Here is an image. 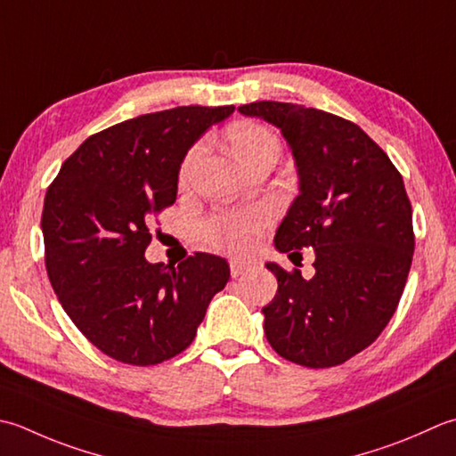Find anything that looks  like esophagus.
Wrapping results in <instances>:
<instances>
[{
	"label": "esophagus",
	"mask_w": 456,
	"mask_h": 456,
	"mask_svg": "<svg viewBox=\"0 0 456 456\" xmlns=\"http://www.w3.org/2000/svg\"><path fill=\"white\" fill-rule=\"evenodd\" d=\"M255 261L253 258H231L229 261V266H231V274L235 276H240L243 273H247V271H251V269H255Z\"/></svg>",
	"instance_id": "obj_1"
}]
</instances>
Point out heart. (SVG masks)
<instances>
[{"mask_svg": "<svg viewBox=\"0 0 456 456\" xmlns=\"http://www.w3.org/2000/svg\"><path fill=\"white\" fill-rule=\"evenodd\" d=\"M231 144L240 162H247L248 158L258 154L265 148H276V142L273 134L256 126V124H247V126H237L231 132ZM205 151V142L195 144L187 156L183 158L180 167V182L187 183L198 167L200 159ZM269 223V216L263 209H253L245 213H229V216H217L201 223L200 233L205 239V243L211 247L221 248V251L229 253H240L251 247L253 239L261 233Z\"/></svg>", "mask_w": 456, "mask_h": 456, "instance_id": "obj_1", "label": "heart"}]
</instances>
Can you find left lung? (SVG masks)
Here are the masks:
<instances>
[{
  "instance_id": "obj_1",
  "label": "left lung",
  "mask_w": 456,
  "mask_h": 456,
  "mask_svg": "<svg viewBox=\"0 0 456 456\" xmlns=\"http://www.w3.org/2000/svg\"><path fill=\"white\" fill-rule=\"evenodd\" d=\"M239 112L281 130L298 195L276 229L279 253L314 247V276L266 263L276 281L263 308L274 352L332 368L365 350L394 316L415 248L403 177L358 124L300 104L261 101Z\"/></svg>"
}]
</instances>
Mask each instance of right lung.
Masks as SVG:
<instances>
[{
    "label": "right lung",
    "mask_w": 456,
    "mask_h": 456,
    "mask_svg": "<svg viewBox=\"0 0 456 456\" xmlns=\"http://www.w3.org/2000/svg\"><path fill=\"white\" fill-rule=\"evenodd\" d=\"M235 106H177L86 138L45 195V265L75 326L122 363L154 365L193 342L225 258L195 253L148 263L150 217L175 201L187 151Z\"/></svg>",
    "instance_id": "obj_1"
}]
</instances>
